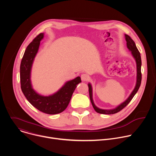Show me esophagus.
<instances>
[{
	"mask_svg": "<svg viewBox=\"0 0 156 156\" xmlns=\"http://www.w3.org/2000/svg\"><path fill=\"white\" fill-rule=\"evenodd\" d=\"M81 78L83 81H87V80H89V79H90V77H89V76L86 74H83L81 76Z\"/></svg>",
	"mask_w": 156,
	"mask_h": 156,
	"instance_id": "34e87169",
	"label": "esophagus"
}]
</instances>
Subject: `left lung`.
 I'll return each mask as SVG.
<instances>
[{
  "label": "left lung",
  "instance_id": "1",
  "mask_svg": "<svg viewBox=\"0 0 156 156\" xmlns=\"http://www.w3.org/2000/svg\"><path fill=\"white\" fill-rule=\"evenodd\" d=\"M125 39H126V41L127 48L130 51H131L132 55L133 56V57L135 58V59L136 60V68H137L136 84V86L134 89V90L132 91L130 96L128 97V98L124 102H123L122 104L119 105L117 107H116L114 109L103 110V109L99 108L94 104V102H93V100L92 86H91V84L89 83L88 84V87H89V93H90V100H91V104L93 105V107L94 109L96 110V112H97L99 114L110 115V114H116V113L120 112L121 110H122L123 108H125L129 103V102L131 101L133 98L134 97V96L136 94V93L138 91L139 88L140 87V85H141V78H142V75H141V55H140V53L138 49H137V48L136 46V44H135V42L133 41V40L128 35L125 34Z\"/></svg>",
  "mask_w": 156,
  "mask_h": 156
}]
</instances>
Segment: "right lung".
I'll use <instances>...</instances> for the list:
<instances>
[{"label": "right lung", "instance_id": "1", "mask_svg": "<svg viewBox=\"0 0 156 156\" xmlns=\"http://www.w3.org/2000/svg\"><path fill=\"white\" fill-rule=\"evenodd\" d=\"M44 34H38L27 46L20 64L21 91L30 103L42 112L54 115L61 113L67 107L77 84L81 82L80 76L66 82L56 93L49 96H41L32 88L30 73L34 58L38 51Z\"/></svg>", "mask_w": 156, "mask_h": 156}]
</instances>
